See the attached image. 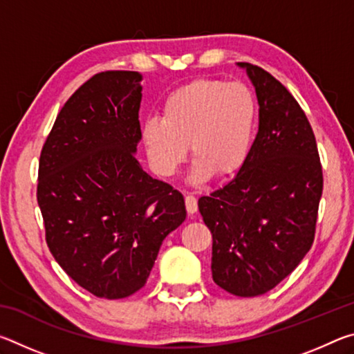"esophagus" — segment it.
Here are the masks:
<instances>
[{
    "label": "esophagus",
    "mask_w": 354,
    "mask_h": 354,
    "mask_svg": "<svg viewBox=\"0 0 354 354\" xmlns=\"http://www.w3.org/2000/svg\"><path fill=\"white\" fill-rule=\"evenodd\" d=\"M185 209L190 215H194L196 211H198V201H196L195 196L187 195L185 196Z\"/></svg>",
    "instance_id": "esophagus-1"
}]
</instances>
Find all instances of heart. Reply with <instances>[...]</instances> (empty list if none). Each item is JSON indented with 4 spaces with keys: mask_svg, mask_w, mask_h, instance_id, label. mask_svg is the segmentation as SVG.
Instances as JSON below:
<instances>
[{
    "mask_svg": "<svg viewBox=\"0 0 354 354\" xmlns=\"http://www.w3.org/2000/svg\"><path fill=\"white\" fill-rule=\"evenodd\" d=\"M257 120L254 92L243 82L195 80L167 95L162 117L142 124V140L158 175H176L190 147L192 181L226 179L247 162Z\"/></svg>",
    "mask_w": 354,
    "mask_h": 354,
    "instance_id": "heart-1",
    "label": "heart"
}]
</instances>
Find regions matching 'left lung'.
Wrapping results in <instances>:
<instances>
[{
  "label": "left lung",
  "instance_id": "8db88e82",
  "mask_svg": "<svg viewBox=\"0 0 354 354\" xmlns=\"http://www.w3.org/2000/svg\"><path fill=\"white\" fill-rule=\"evenodd\" d=\"M247 70L259 129L247 162L223 189L201 196L212 232V279L237 297H257L295 270L313 247L323 190L315 136L297 100L257 65Z\"/></svg>",
  "mask_w": 354,
  "mask_h": 354
}]
</instances>
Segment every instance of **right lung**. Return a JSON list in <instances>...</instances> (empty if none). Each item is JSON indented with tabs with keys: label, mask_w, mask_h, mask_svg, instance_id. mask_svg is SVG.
Listing matches in <instances>:
<instances>
[{
	"label": "right lung",
	"mask_w": 354,
	"mask_h": 354,
	"mask_svg": "<svg viewBox=\"0 0 354 354\" xmlns=\"http://www.w3.org/2000/svg\"><path fill=\"white\" fill-rule=\"evenodd\" d=\"M139 71L92 76L64 104L40 153L37 203L64 272L95 297L145 286L164 239L185 220L184 196L136 159Z\"/></svg>",
	"instance_id": "add662e5"
}]
</instances>
